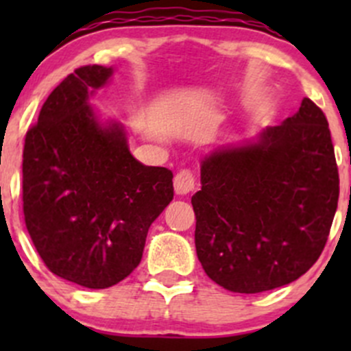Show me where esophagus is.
I'll return each instance as SVG.
<instances>
[{
  "instance_id": "1",
  "label": "esophagus",
  "mask_w": 351,
  "mask_h": 351,
  "mask_svg": "<svg viewBox=\"0 0 351 351\" xmlns=\"http://www.w3.org/2000/svg\"><path fill=\"white\" fill-rule=\"evenodd\" d=\"M193 189H195V176H193V173L183 169V171H180L175 176L176 195H189L190 192H193Z\"/></svg>"
}]
</instances>
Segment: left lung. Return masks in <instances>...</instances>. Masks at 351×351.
Listing matches in <instances>:
<instances>
[{
    "label": "left lung",
    "instance_id": "left-lung-1",
    "mask_svg": "<svg viewBox=\"0 0 351 351\" xmlns=\"http://www.w3.org/2000/svg\"><path fill=\"white\" fill-rule=\"evenodd\" d=\"M192 197L195 247L208 278L258 293L297 280L317 261L338 207L328 120L304 98L299 112L253 139L200 161Z\"/></svg>",
    "mask_w": 351,
    "mask_h": 351
}]
</instances>
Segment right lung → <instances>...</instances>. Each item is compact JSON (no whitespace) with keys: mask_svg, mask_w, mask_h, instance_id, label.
<instances>
[{"mask_svg":"<svg viewBox=\"0 0 351 351\" xmlns=\"http://www.w3.org/2000/svg\"><path fill=\"white\" fill-rule=\"evenodd\" d=\"M112 74L113 67H77L25 137L28 234L52 274L86 289L132 274L151 224L173 200V173L137 161L122 123L91 108Z\"/></svg>","mask_w":351,"mask_h":351,"instance_id":"right-lung-1","label":"right lung"}]
</instances>
